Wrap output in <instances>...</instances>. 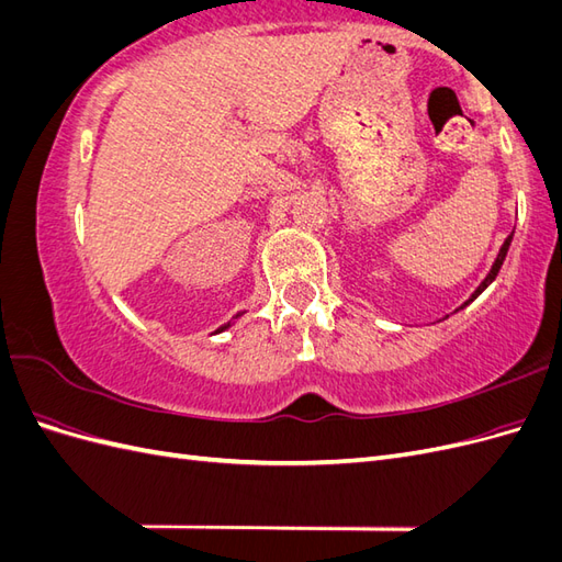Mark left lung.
Listing matches in <instances>:
<instances>
[{
  "label": "left lung",
  "mask_w": 562,
  "mask_h": 562,
  "mask_svg": "<svg viewBox=\"0 0 562 562\" xmlns=\"http://www.w3.org/2000/svg\"><path fill=\"white\" fill-rule=\"evenodd\" d=\"M512 239H514V234L512 236H508V239L504 241V246H502V250H499V255H497V260H495V265H492V269H490V274L485 277V281L479 285V288H475V293L471 295V300H475V297H479L483 291H485V288L492 283V281H495V277L499 274V269H502V265H504V258H506V252H508V246H512ZM469 300V302H471Z\"/></svg>",
  "instance_id": "8db88e82"
}]
</instances>
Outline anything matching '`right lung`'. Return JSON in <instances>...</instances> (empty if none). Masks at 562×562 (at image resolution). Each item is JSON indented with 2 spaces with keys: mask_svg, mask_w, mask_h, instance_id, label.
<instances>
[{
  "mask_svg": "<svg viewBox=\"0 0 562 562\" xmlns=\"http://www.w3.org/2000/svg\"><path fill=\"white\" fill-rule=\"evenodd\" d=\"M227 326H229V323H227ZM227 326H223V328H220V330H225V328H227Z\"/></svg>",
  "mask_w": 562,
  "mask_h": 562,
  "instance_id": "add662e5",
  "label": "right lung"
}]
</instances>
